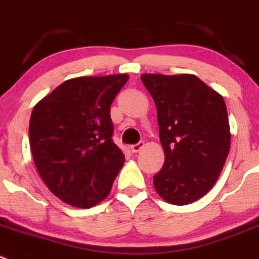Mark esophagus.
Returning <instances> with one entry per match:
<instances>
[{"label":"esophagus","mask_w":259,"mask_h":259,"mask_svg":"<svg viewBox=\"0 0 259 259\" xmlns=\"http://www.w3.org/2000/svg\"><path fill=\"white\" fill-rule=\"evenodd\" d=\"M144 145H145L144 142H142V141H140L139 144H136V145H132V146L130 147V149H131V151L134 152V154H136V152H139L140 150H141L142 147H144Z\"/></svg>","instance_id":"obj_1"}]
</instances>
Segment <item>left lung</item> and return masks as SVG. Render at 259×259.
I'll return each mask as SVG.
<instances>
[{
    "label": "left lung",
    "mask_w": 259,
    "mask_h": 259,
    "mask_svg": "<svg viewBox=\"0 0 259 259\" xmlns=\"http://www.w3.org/2000/svg\"><path fill=\"white\" fill-rule=\"evenodd\" d=\"M141 80L156 105L165 154L155 189L171 205H188L212 188L228 157L225 102L194 75L144 73Z\"/></svg>",
    "instance_id": "8db88e82"
}]
</instances>
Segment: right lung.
Here are the masks:
<instances>
[{
	"mask_svg": "<svg viewBox=\"0 0 259 259\" xmlns=\"http://www.w3.org/2000/svg\"><path fill=\"white\" fill-rule=\"evenodd\" d=\"M128 75L83 76L34 107L29 139L39 176L61 201L80 208L109 194L124 155L113 142L110 105Z\"/></svg>",
	"mask_w": 259,
	"mask_h": 259,
	"instance_id": "right-lung-1",
	"label": "right lung"
}]
</instances>
